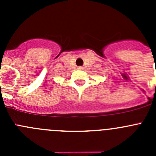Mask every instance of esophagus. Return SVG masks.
Returning <instances> with one entry per match:
<instances>
[{
    "label": "esophagus",
    "mask_w": 156,
    "mask_h": 156,
    "mask_svg": "<svg viewBox=\"0 0 156 156\" xmlns=\"http://www.w3.org/2000/svg\"><path fill=\"white\" fill-rule=\"evenodd\" d=\"M77 69H79V70H82V69H83V68L82 66H79V67H78V68H77Z\"/></svg>",
    "instance_id": "obj_1"
}]
</instances>
